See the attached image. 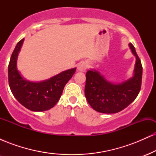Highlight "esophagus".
I'll use <instances>...</instances> for the list:
<instances>
[{
    "mask_svg": "<svg viewBox=\"0 0 156 156\" xmlns=\"http://www.w3.org/2000/svg\"><path fill=\"white\" fill-rule=\"evenodd\" d=\"M88 67V64L86 62H81L78 64V70L80 72H84Z\"/></svg>",
    "mask_w": 156,
    "mask_h": 156,
    "instance_id": "obj_1",
    "label": "esophagus"
}]
</instances>
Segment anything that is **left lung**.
Masks as SVG:
<instances>
[{"mask_svg": "<svg viewBox=\"0 0 156 156\" xmlns=\"http://www.w3.org/2000/svg\"><path fill=\"white\" fill-rule=\"evenodd\" d=\"M129 46L136 58L132 78L121 84H114L107 81L96 70H89L86 74V98L97 112L104 114L120 112L129 105L140 92L142 65L134 46L131 43Z\"/></svg>", "mask_w": 156, "mask_h": 156, "instance_id": "left-lung-1", "label": "left lung"}]
</instances>
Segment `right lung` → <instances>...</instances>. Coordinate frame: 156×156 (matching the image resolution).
<instances>
[{
    "instance_id": "right-lung-1",
    "label": "right lung",
    "mask_w": 156,
    "mask_h": 156,
    "mask_svg": "<svg viewBox=\"0 0 156 156\" xmlns=\"http://www.w3.org/2000/svg\"><path fill=\"white\" fill-rule=\"evenodd\" d=\"M24 39L17 44L11 55L8 67L9 84L20 103L34 112L53 108L60 99L64 86L72 78L76 68L68 69L44 81L33 83L23 79L17 69V57Z\"/></svg>"
}]
</instances>
